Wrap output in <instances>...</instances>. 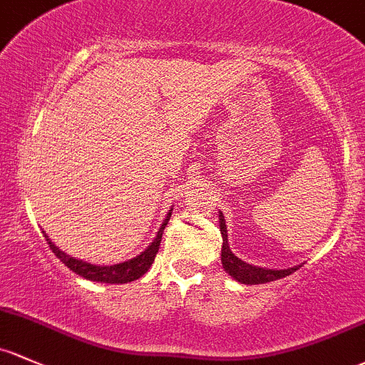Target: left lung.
<instances>
[{"label":"left lung","instance_id":"1","mask_svg":"<svg viewBox=\"0 0 365 365\" xmlns=\"http://www.w3.org/2000/svg\"><path fill=\"white\" fill-rule=\"evenodd\" d=\"M219 230L222 235V249H221V262L225 272L228 273L240 284L247 285H257V284H266V282L278 280V278H284L291 273L296 272L299 266H292L287 269H269V268H259V266H252L249 262L242 261L240 257L235 256L231 252L230 244H228V230H226V221L225 215L219 210Z\"/></svg>","mask_w":365,"mask_h":365}]
</instances>
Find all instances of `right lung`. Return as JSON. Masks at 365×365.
Instances as JSON below:
<instances>
[{"label":"right lung","instance_id":"right-lung-1","mask_svg":"<svg viewBox=\"0 0 365 365\" xmlns=\"http://www.w3.org/2000/svg\"><path fill=\"white\" fill-rule=\"evenodd\" d=\"M172 215V209L168 210L167 217L163 219L162 226H160L158 233H156L155 240L148 245V249H144L139 256L132 257V259L118 262V264H111V266H99V264H92V262L76 259V257H71L69 254H66L64 250H61L58 247L53 244L52 240L48 238V235L43 231L46 238V244L50 245L52 252L68 266L69 269H73L76 275L87 278V280L92 282H103V284H127V282H134L137 278H140L148 269L151 268L153 261H155L156 252L160 249V242H162V235L163 230H165L168 219Z\"/></svg>","mask_w":365,"mask_h":365}]
</instances>
